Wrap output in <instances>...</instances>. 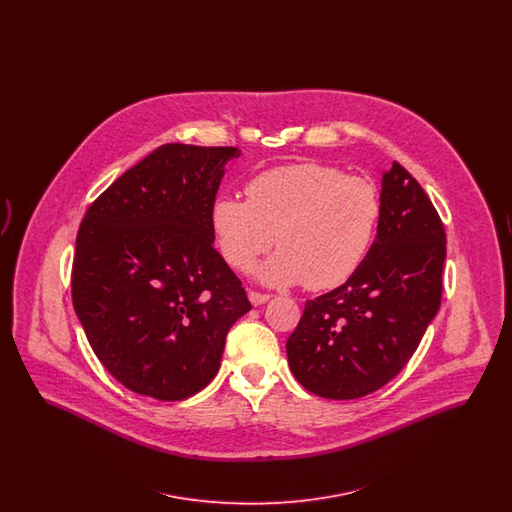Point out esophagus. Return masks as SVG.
Returning <instances> with one entry per match:
<instances>
[{
	"instance_id": "esophagus-1",
	"label": "esophagus",
	"mask_w": 512,
	"mask_h": 512,
	"mask_svg": "<svg viewBox=\"0 0 512 512\" xmlns=\"http://www.w3.org/2000/svg\"><path fill=\"white\" fill-rule=\"evenodd\" d=\"M247 295H249V301H251V305H255V307H259V305L267 303L268 299H270V295H268V293L253 292V290L247 293Z\"/></svg>"
}]
</instances>
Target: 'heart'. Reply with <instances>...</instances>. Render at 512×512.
I'll return each instance as SVG.
<instances>
[{
	"label": "heart",
	"instance_id": "heart-1",
	"mask_svg": "<svg viewBox=\"0 0 512 512\" xmlns=\"http://www.w3.org/2000/svg\"><path fill=\"white\" fill-rule=\"evenodd\" d=\"M247 201L219 197L211 230L224 261L249 270L272 244L280 247L259 278L270 286L332 290L363 265L382 213L374 182L336 167L297 163L251 178Z\"/></svg>",
	"mask_w": 512,
	"mask_h": 512
}]
</instances>
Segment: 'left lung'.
Segmentation results:
<instances>
[{"label": "left lung", "instance_id": "1", "mask_svg": "<svg viewBox=\"0 0 512 512\" xmlns=\"http://www.w3.org/2000/svg\"><path fill=\"white\" fill-rule=\"evenodd\" d=\"M378 234L340 288L305 303L286 343L293 376L326 399H359L413 357L441 303L445 228L399 163L382 176Z\"/></svg>", "mask_w": 512, "mask_h": 512}]
</instances>
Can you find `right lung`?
<instances>
[{"mask_svg": "<svg viewBox=\"0 0 512 512\" xmlns=\"http://www.w3.org/2000/svg\"><path fill=\"white\" fill-rule=\"evenodd\" d=\"M240 153L157 147L80 222L74 311L101 365L134 393L182 401L203 390L230 326L251 309L211 230L224 165Z\"/></svg>", "mask_w": 512, "mask_h": 512, "instance_id": "add662e5", "label": "right lung"}]
</instances>
